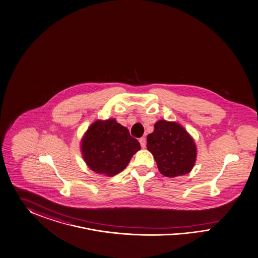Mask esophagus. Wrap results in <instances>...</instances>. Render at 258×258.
<instances>
[{
	"mask_svg": "<svg viewBox=\"0 0 258 258\" xmlns=\"http://www.w3.org/2000/svg\"><path fill=\"white\" fill-rule=\"evenodd\" d=\"M139 142H140L141 148L142 149H146V138L142 137V138H140Z\"/></svg>",
	"mask_w": 258,
	"mask_h": 258,
	"instance_id": "34e87169",
	"label": "esophagus"
}]
</instances>
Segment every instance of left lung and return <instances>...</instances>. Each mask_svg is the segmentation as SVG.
Here are the masks:
<instances>
[{"label": "left lung", "mask_w": 258, "mask_h": 258, "mask_svg": "<svg viewBox=\"0 0 258 258\" xmlns=\"http://www.w3.org/2000/svg\"><path fill=\"white\" fill-rule=\"evenodd\" d=\"M147 148L152 153L161 174L168 178L191 171L197 160L193 137L177 122L159 120L148 135Z\"/></svg>", "instance_id": "1"}]
</instances>
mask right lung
Instances as JSON below:
<instances>
[{
    "mask_svg": "<svg viewBox=\"0 0 258 258\" xmlns=\"http://www.w3.org/2000/svg\"><path fill=\"white\" fill-rule=\"evenodd\" d=\"M84 162L93 171L107 177L123 171L140 150L139 142L115 118L97 120L90 125L80 142Z\"/></svg>",
    "mask_w": 258,
    "mask_h": 258,
    "instance_id": "1",
    "label": "right lung"
}]
</instances>
